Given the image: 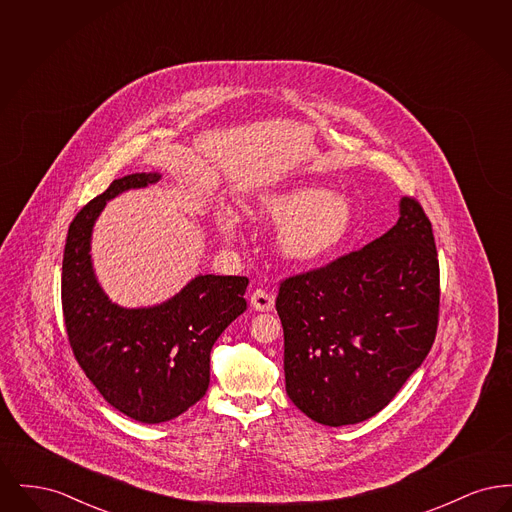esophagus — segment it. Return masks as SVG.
I'll use <instances>...</instances> for the list:
<instances>
[{
  "label": "esophagus",
  "mask_w": 512,
  "mask_h": 512,
  "mask_svg": "<svg viewBox=\"0 0 512 512\" xmlns=\"http://www.w3.org/2000/svg\"><path fill=\"white\" fill-rule=\"evenodd\" d=\"M249 303H251V307L255 311L268 313L274 307V297L270 293L265 292V290H255V292L251 293V297H249Z\"/></svg>",
  "instance_id": "34e87169"
}]
</instances>
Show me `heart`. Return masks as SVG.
<instances>
[{"label": "heart", "mask_w": 512, "mask_h": 512, "mask_svg": "<svg viewBox=\"0 0 512 512\" xmlns=\"http://www.w3.org/2000/svg\"><path fill=\"white\" fill-rule=\"evenodd\" d=\"M251 213L272 226H282L276 249L282 259L295 265H315L332 257L347 244L355 228L351 199L320 186H293L261 194ZM242 222V215L230 207H222L215 215L224 238H236Z\"/></svg>", "instance_id": "b5f03b06"}]
</instances>
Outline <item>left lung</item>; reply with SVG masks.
Instances as JSON below:
<instances>
[{"label": "left lung", "instance_id": "left-lung-1", "mask_svg": "<svg viewBox=\"0 0 512 512\" xmlns=\"http://www.w3.org/2000/svg\"><path fill=\"white\" fill-rule=\"evenodd\" d=\"M286 391L324 426L380 413L424 363L438 330L432 224L401 197L399 220L363 249L282 282Z\"/></svg>", "mask_w": 512, "mask_h": 512}]
</instances>
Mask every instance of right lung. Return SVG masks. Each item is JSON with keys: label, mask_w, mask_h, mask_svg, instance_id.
I'll use <instances>...</instances> for the list:
<instances>
[{"label": "right lung", "mask_w": 512, "mask_h": 512, "mask_svg": "<svg viewBox=\"0 0 512 512\" xmlns=\"http://www.w3.org/2000/svg\"><path fill=\"white\" fill-rule=\"evenodd\" d=\"M161 180L128 174L74 217L63 253L61 301L74 357L103 399L122 414L159 424L186 413L209 388V357L226 326L247 307L245 276L197 274L171 299L121 307L92 263V232L107 201Z\"/></svg>", "instance_id": "obj_1"}]
</instances>
